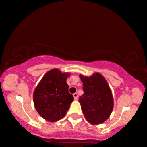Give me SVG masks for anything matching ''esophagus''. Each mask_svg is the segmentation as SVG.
<instances>
[{
  "label": "esophagus",
  "mask_w": 147,
  "mask_h": 147,
  "mask_svg": "<svg viewBox=\"0 0 147 147\" xmlns=\"http://www.w3.org/2000/svg\"><path fill=\"white\" fill-rule=\"evenodd\" d=\"M73 96H74V100H76V99L78 98V94L77 93H74L73 94Z\"/></svg>",
  "instance_id": "esophagus-1"
}]
</instances>
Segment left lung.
I'll return each mask as SVG.
<instances>
[{
	"instance_id": "1",
	"label": "left lung",
	"mask_w": 147,
	"mask_h": 147,
	"mask_svg": "<svg viewBox=\"0 0 147 147\" xmlns=\"http://www.w3.org/2000/svg\"><path fill=\"white\" fill-rule=\"evenodd\" d=\"M84 94L79 102L86 119L92 125L101 124L110 116L113 109L112 92L105 78L99 73L87 77L80 75Z\"/></svg>"
}]
</instances>
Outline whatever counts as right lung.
<instances>
[{
    "instance_id": "obj_1",
    "label": "right lung",
    "mask_w": 147,
    "mask_h": 147,
    "mask_svg": "<svg viewBox=\"0 0 147 147\" xmlns=\"http://www.w3.org/2000/svg\"><path fill=\"white\" fill-rule=\"evenodd\" d=\"M69 74L53 69L45 74L33 94L37 112L50 122H56L65 117L73 96L69 92L67 78Z\"/></svg>"
}]
</instances>
